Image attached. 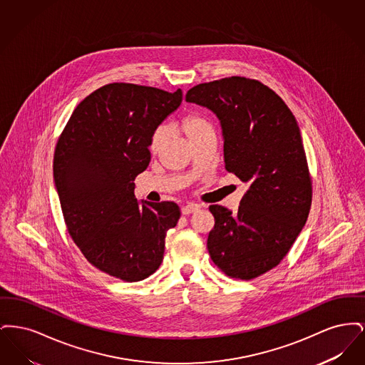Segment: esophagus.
Segmentation results:
<instances>
[{
    "instance_id": "obj_1",
    "label": "esophagus",
    "mask_w": 365,
    "mask_h": 365,
    "mask_svg": "<svg viewBox=\"0 0 365 365\" xmlns=\"http://www.w3.org/2000/svg\"><path fill=\"white\" fill-rule=\"evenodd\" d=\"M200 208H201V207H200L198 204L191 202V204H187V205H185V207L182 208V213H183V215H190L192 212H197Z\"/></svg>"
}]
</instances>
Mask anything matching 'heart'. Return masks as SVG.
<instances>
[{"label": "heart", "mask_w": 365, "mask_h": 365, "mask_svg": "<svg viewBox=\"0 0 365 365\" xmlns=\"http://www.w3.org/2000/svg\"><path fill=\"white\" fill-rule=\"evenodd\" d=\"M180 130L183 131V134L187 137V139L192 142L200 137H202L204 134L207 133H212L215 131L213 128V124L209 122L208 119L202 115H198V113H190L187 115L182 123H180ZM167 138V130L164 125H158L152 135H150V140H149V150L150 153H157L161 146L164 145V140Z\"/></svg>", "instance_id": "1"}]
</instances>
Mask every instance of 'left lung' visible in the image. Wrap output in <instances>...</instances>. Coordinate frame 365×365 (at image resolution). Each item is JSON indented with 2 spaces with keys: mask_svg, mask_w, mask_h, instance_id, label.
<instances>
[{
  "mask_svg": "<svg viewBox=\"0 0 365 365\" xmlns=\"http://www.w3.org/2000/svg\"><path fill=\"white\" fill-rule=\"evenodd\" d=\"M186 101L216 113L226 171L249 183L237 213L209 207L215 217L209 256L230 278H257L286 257L312 205V178L294 115L272 88L243 76L191 87Z\"/></svg>",
  "mask_w": 365,
  "mask_h": 365,
  "instance_id": "8db88e82",
  "label": "left lung"
}]
</instances>
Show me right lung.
Wrapping results in <instances>:
<instances>
[{
  "label": "right lung",
  "mask_w": 365,
  "mask_h": 365,
  "mask_svg": "<svg viewBox=\"0 0 365 365\" xmlns=\"http://www.w3.org/2000/svg\"><path fill=\"white\" fill-rule=\"evenodd\" d=\"M180 103V88L109 83L79 103L57 140L53 176L67 231L113 278L156 272L167 231L180 217L174 201L139 205L134 195V179L150 163V135Z\"/></svg>",
  "instance_id": "obj_1"
}]
</instances>
